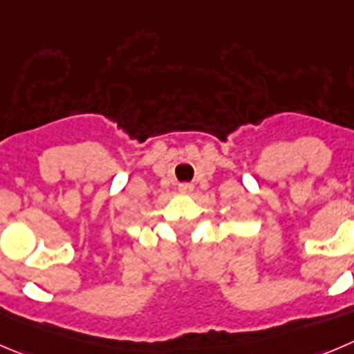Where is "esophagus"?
<instances>
[{"mask_svg": "<svg viewBox=\"0 0 354 354\" xmlns=\"http://www.w3.org/2000/svg\"><path fill=\"white\" fill-rule=\"evenodd\" d=\"M194 191V186L189 183H184V184H179V193L180 194H191Z\"/></svg>", "mask_w": 354, "mask_h": 354, "instance_id": "obj_1", "label": "esophagus"}]
</instances>
